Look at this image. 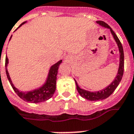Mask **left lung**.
I'll list each match as a JSON object with an SVG mask.
<instances>
[{
  "instance_id": "left-lung-1",
  "label": "left lung",
  "mask_w": 134,
  "mask_h": 134,
  "mask_svg": "<svg viewBox=\"0 0 134 134\" xmlns=\"http://www.w3.org/2000/svg\"><path fill=\"white\" fill-rule=\"evenodd\" d=\"M97 24H99L100 26H103L105 28H108L110 30L111 34H112L114 37V39L115 40L117 44V46L119 47V54H120V58H119V70H118V72L117 75L115 77V79L114 81L110 83L108 86H107L105 88H103L101 90L97 92H90L86 90L81 89L79 88V86L77 84V81L75 79V83L77 86V90L79 94L84 99H87L88 100H92V101H94V100H103V99H107L108 97H109L111 94L113 93L116 88H117V86H119L120 83V81L122 79V75H123V72H124V52H123V48L121 44V42L119 40V37H117V35H116L114 31L111 29V28L109 25L105 23L103 21L99 20L97 21Z\"/></svg>"
}]
</instances>
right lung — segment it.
Instances as JSON below:
<instances>
[{"instance_id": "obj_1", "label": "right lung", "mask_w": 134, "mask_h": 134, "mask_svg": "<svg viewBox=\"0 0 134 134\" xmlns=\"http://www.w3.org/2000/svg\"><path fill=\"white\" fill-rule=\"evenodd\" d=\"M26 23V22H24V23H22L15 29V31ZM12 37V35L10 37V40H11ZM62 62V60H59V62H57L56 64H53L50 68L48 77L46 78V82L41 87L37 88V89L31 90V91L23 92L20 91L18 88H15L14 85L13 84L12 80H11L9 74L8 72V70H7V65L9 64V59L8 57L6 56V59H5V70H6L7 77V79H8L9 81L10 84H11L12 88L14 89L15 93L17 94L18 96L23 99V100H25L26 102L34 103L43 102V101H45V100H47L49 99H51L53 97V95L54 94V93H55V90H56V80H57V72H58L57 70H58L59 65L61 64Z\"/></svg>"}]
</instances>
